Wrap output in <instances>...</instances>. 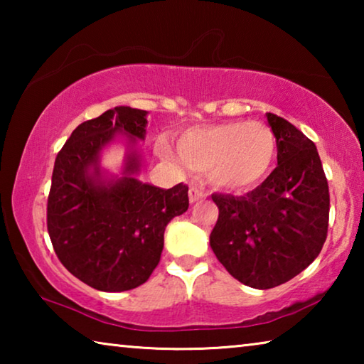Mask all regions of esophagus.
<instances>
[{
  "label": "esophagus",
  "mask_w": 364,
  "mask_h": 364,
  "mask_svg": "<svg viewBox=\"0 0 364 364\" xmlns=\"http://www.w3.org/2000/svg\"><path fill=\"white\" fill-rule=\"evenodd\" d=\"M205 197H207V193L204 189L194 188V186L189 189V202H191V204H194V202H197V200L205 199Z\"/></svg>",
  "instance_id": "esophagus-1"
}]
</instances>
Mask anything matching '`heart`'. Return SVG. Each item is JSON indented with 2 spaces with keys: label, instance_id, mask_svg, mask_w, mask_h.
Here are the masks:
<instances>
[{
  "label": "heart",
  "instance_id": "obj_1",
  "mask_svg": "<svg viewBox=\"0 0 364 364\" xmlns=\"http://www.w3.org/2000/svg\"><path fill=\"white\" fill-rule=\"evenodd\" d=\"M156 151L178 168L207 171L215 186L241 191L268 176L276 159V138L262 122L237 120L189 128L178 147L162 138Z\"/></svg>",
  "mask_w": 364,
  "mask_h": 364
}]
</instances>
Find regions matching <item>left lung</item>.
Instances as JSON below:
<instances>
[{
  "instance_id": "1",
  "label": "left lung",
  "mask_w": 364,
  "mask_h": 364,
  "mask_svg": "<svg viewBox=\"0 0 364 364\" xmlns=\"http://www.w3.org/2000/svg\"><path fill=\"white\" fill-rule=\"evenodd\" d=\"M278 167L242 197L213 194L220 215L210 247L232 278L254 289L284 284L319 255L328 236L329 188L316 146L267 114Z\"/></svg>"
}]
</instances>
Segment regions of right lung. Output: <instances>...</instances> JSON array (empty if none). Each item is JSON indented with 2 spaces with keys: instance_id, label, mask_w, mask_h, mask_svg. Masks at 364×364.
I'll return each instance as SVG.
<instances>
[{
  "instance_id": "obj_1",
  "label": "right lung",
  "mask_w": 364,
  "mask_h": 364,
  "mask_svg": "<svg viewBox=\"0 0 364 364\" xmlns=\"http://www.w3.org/2000/svg\"><path fill=\"white\" fill-rule=\"evenodd\" d=\"M147 112L119 106L72 132L54 162L48 196V232L60 263L104 292L143 284L160 262L164 232L188 210V186L162 189L139 181L141 162L128 151L123 176L104 178L101 151L127 134L133 147L146 136Z\"/></svg>"
}]
</instances>
